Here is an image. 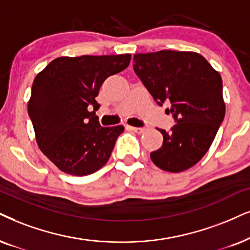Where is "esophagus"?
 Wrapping results in <instances>:
<instances>
[{"label": "esophagus", "mask_w": 250, "mask_h": 250, "mask_svg": "<svg viewBox=\"0 0 250 250\" xmlns=\"http://www.w3.org/2000/svg\"><path fill=\"white\" fill-rule=\"evenodd\" d=\"M129 130L136 132V134H142L145 130V128H138V127H131V125H128L127 127Z\"/></svg>", "instance_id": "esophagus-1"}]
</instances>
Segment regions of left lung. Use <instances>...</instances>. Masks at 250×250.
I'll return each mask as SVG.
<instances>
[{
  "mask_svg": "<svg viewBox=\"0 0 250 250\" xmlns=\"http://www.w3.org/2000/svg\"><path fill=\"white\" fill-rule=\"evenodd\" d=\"M134 70L160 106L165 100L176 123L163 134V146L151 152L156 166L179 173L208 152L225 116L219 72L195 52L159 50L134 55Z\"/></svg>",
  "mask_w": 250,
  "mask_h": 250,
  "instance_id": "left-lung-1",
  "label": "left lung"
}]
</instances>
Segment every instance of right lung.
Listing matches in <instances>:
<instances>
[{
	"label": "right lung",
	"mask_w": 250,
	"mask_h": 250,
	"mask_svg": "<svg viewBox=\"0 0 250 250\" xmlns=\"http://www.w3.org/2000/svg\"><path fill=\"white\" fill-rule=\"evenodd\" d=\"M130 60V54L61 56L34 78L27 112L37 144L63 173L92 174L109 159L125 127H102L88 106L98 109L100 86Z\"/></svg>",
	"instance_id": "right-lung-1"
}]
</instances>
